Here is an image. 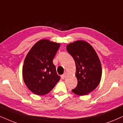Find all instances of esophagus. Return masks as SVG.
I'll use <instances>...</instances> for the list:
<instances>
[{
	"label": "esophagus",
	"mask_w": 123,
	"mask_h": 123,
	"mask_svg": "<svg viewBox=\"0 0 123 123\" xmlns=\"http://www.w3.org/2000/svg\"><path fill=\"white\" fill-rule=\"evenodd\" d=\"M67 73H64V74H63V75H61V78L62 79V80H64V79L65 78H66V77L67 76Z\"/></svg>",
	"instance_id": "1"
}]
</instances>
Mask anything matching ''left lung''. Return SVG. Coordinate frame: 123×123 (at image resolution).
I'll use <instances>...</instances> for the list:
<instances>
[{"label":"left lung","instance_id":"obj_1","mask_svg":"<svg viewBox=\"0 0 123 123\" xmlns=\"http://www.w3.org/2000/svg\"><path fill=\"white\" fill-rule=\"evenodd\" d=\"M75 61L77 86L72 91L78 95H85L97 87L102 78V65L98 55L89 43L78 40L66 46Z\"/></svg>","mask_w":123,"mask_h":123}]
</instances>
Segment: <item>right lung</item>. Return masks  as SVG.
Masks as SVG:
<instances>
[{
  "label": "right lung",
  "instance_id": "obj_1",
  "mask_svg": "<svg viewBox=\"0 0 123 123\" xmlns=\"http://www.w3.org/2000/svg\"><path fill=\"white\" fill-rule=\"evenodd\" d=\"M60 43L39 40L29 51L23 66V80L28 88L37 95L47 94L60 80L53 60Z\"/></svg>",
  "mask_w": 123,
  "mask_h": 123
}]
</instances>
